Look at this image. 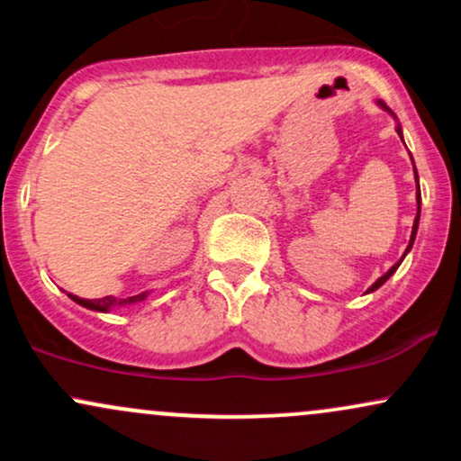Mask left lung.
I'll return each mask as SVG.
<instances>
[{
  "instance_id": "left-lung-1",
  "label": "left lung",
  "mask_w": 461,
  "mask_h": 461,
  "mask_svg": "<svg viewBox=\"0 0 461 461\" xmlns=\"http://www.w3.org/2000/svg\"><path fill=\"white\" fill-rule=\"evenodd\" d=\"M379 105H382V108H384V110H388V113H390V114H393V110H390V108H385V105H384V102H379ZM393 116H394V114H393ZM396 134H399V136H401V140H403V134H401V125H396ZM414 176H416V184H418V173H416V167H414ZM416 201H418V214H416L414 227H411V238H410V245H407V249H405V253H407V251H410V249H411V245H414V238H416V230H418V219H420V186H418V193H416ZM405 253H403V258H405ZM403 258H401V260H399V262H396V264H394V267H393V268H390V271L384 275V277H379V279H377V282H375L373 285H370V288H368V293H373V290H377V288H379V285H384L385 282H388V279H390V277H393V273L396 271V268H399V264H401V262H403Z\"/></svg>"
}]
</instances>
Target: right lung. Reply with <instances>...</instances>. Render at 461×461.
<instances>
[{
  "label": "right lung",
  "instance_id": "right-lung-1",
  "mask_svg": "<svg viewBox=\"0 0 461 461\" xmlns=\"http://www.w3.org/2000/svg\"><path fill=\"white\" fill-rule=\"evenodd\" d=\"M76 303L84 305V308L88 310H95V312H110L116 305H130V303H139L147 297V293H140V294H134V297H128V299H116V297H102V299H79L76 294H68Z\"/></svg>",
  "mask_w": 461,
  "mask_h": 461
}]
</instances>
